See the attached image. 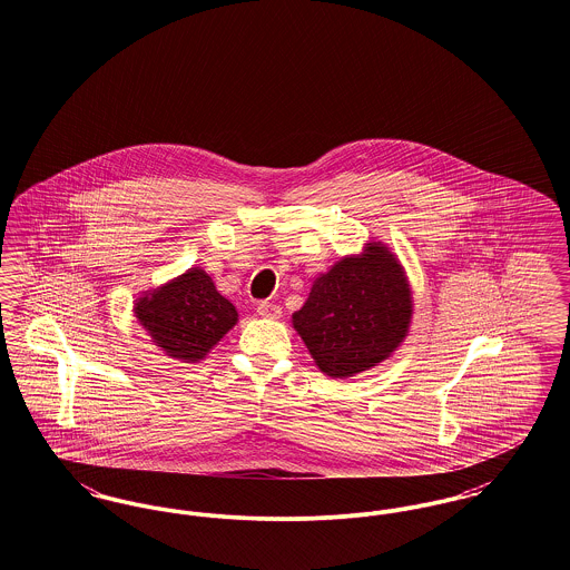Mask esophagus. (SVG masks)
<instances>
[{"mask_svg":"<svg viewBox=\"0 0 570 570\" xmlns=\"http://www.w3.org/2000/svg\"><path fill=\"white\" fill-rule=\"evenodd\" d=\"M256 312H258V316H263V318H279V316H282V307L275 305L272 301H258V303H256Z\"/></svg>","mask_w":570,"mask_h":570,"instance_id":"obj_1","label":"esophagus"}]
</instances>
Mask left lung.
<instances>
[{"label":"left lung","mask_w":570,"mask_h":570,"mask_svg":"<svg viewBox=\"0 0 570 570\" xmlns=\"http://www.w3.org/2000/svg\"><path fill=\"white\" fill-rule=\"evenodd\" d=\"M410 318L404 267L386 245L374 242L314 279L293 326L323 374L348 379L395 353Z\"/></svg>","instance_id":"obj_1"}]
</instances>
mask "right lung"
I'll return each instance as SVG.
<instances>
[{"instance_id": "add662e5", "label": "right lung", "mask_w": 570, "mask_h": 570, "mask_svg": "<svg viewBox=\"0 0 570 570\" xmlns=\"http://www.w3.org/2000/svg\"><path fill=\"white\" fill-rule=\"evenodd\" d=\"M135 314L154 344L184 363L205 358L239 321L235 305L217 293L200 267L138 297Z\"/></svg>"}]
</instances>
